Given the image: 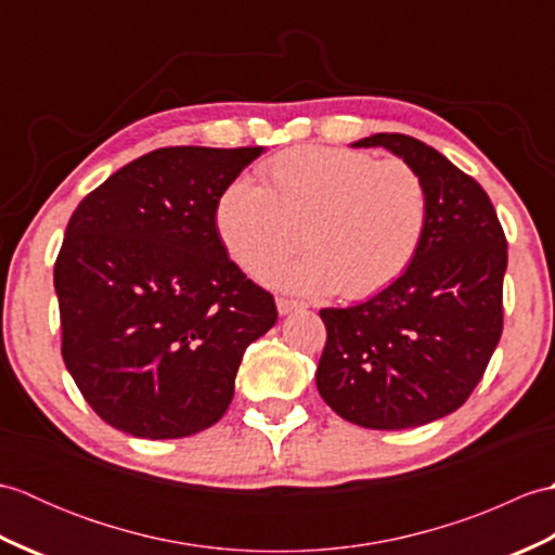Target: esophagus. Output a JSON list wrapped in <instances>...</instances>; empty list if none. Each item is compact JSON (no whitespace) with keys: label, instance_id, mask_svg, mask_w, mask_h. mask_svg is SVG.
I'll list each match as a JSON object with an SVG mask.
<instances>
[{"label":"esophagus","instance_id":"esophagus-1","mask_svg":"<svg viewBox=\"0 0 555 555\" xmlns=\"http://www.w3.org/2000/svg\"><path fill=\"white\" fill-rule=\"evenodd\" d=\"M305 305L302 302H298V300H288V298H279L276 300V310H279V314H291V312H296V310H302Z\"/></svg>","mask_w":555,"mask_h":555}]
</instances>
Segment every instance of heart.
Wrapping results in <instances>:
<instances>
[{
	"instance_id": "b5f03b06",
	"label": "heart",
	"mask_w": 555,
	"mask_h": 555,
	"mask_svg": "<svg viewBox=\"0 0 555 555\" xmlns=\"http://www.w3.org/2000/svg\"><path fill=\"white\" fill-rule=\"evenodd\" d=\"M262 183L223 188L215 223L229 255L264 276L302 243L298 262L271 274L276 286L348 300L376 296L415 262L429 221L422 176L403 159L346 147H293L262 164Z\"/></svg>"
}]
</instances>
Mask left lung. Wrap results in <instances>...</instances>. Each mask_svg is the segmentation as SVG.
<instances>
[{
	"mask_svg": "<svg viewBox=\"0 0 555 555\" xmlns=\"http://www.w3.org/2000/svg\"><path fill=\"white\" fill-rule=\"evenodd\" d=\"M352 147H384L415 167L429 221L396 284L352 308L320 312L326 346L317 388L360 427H422L465 403L499 346L508 243L485 188L427 143L376 133Z\"/></svg>",
	"mask_w": 555,
	"mask_h": 555,
	"instance_id": "obj_1",
	"label": "left lung"
}]
</instances>
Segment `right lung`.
<instances>
[{
  "mask_svg": "<svg viewBox=\"0 0 555 555\" xmlns=\"http://www.w3.org/2000/svg\"><path fill=\"white\" fill-rule=\"evenodd\" d=\"M264 147H162L76 207L54 264L62 356L114 429L181 439L229 410L245 348L276 324L271 293L223 247L215 207Z\"/></svg>",
  "mask_w": 555,
  "mask_h": 555,
  "instance_id": "add662e5",
  "label": "right lung"
}]
</instances>
